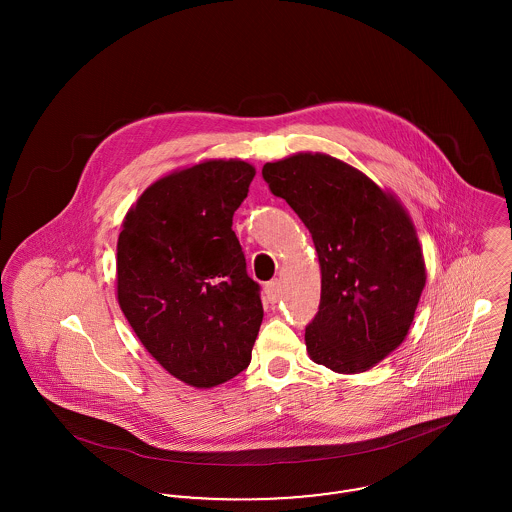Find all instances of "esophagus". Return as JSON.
Instances as JSON below:
<instances>
[{"label":"esophagus","instance_id":"1","mask_svg":"<svg viewBox=\"0 0 512 512\" xmlns=\"http://www.w3.org/2000/svg\"><path fill=\"white\" fill-rule=\"evenodd\" d=\"M265 293L270 303H276L280 297V280H270L265 284Z\"/></svg>","mask_w":512,"mask_h":512}]
</instances>
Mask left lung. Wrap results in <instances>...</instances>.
<instances>
[{"label": "left lung", "mask_w": 512, "mask_h": 512, "mask_svg": "<svg viewBox=\"0 0 512 512\" xmlns=\"http://www.w3.org/2000/svg\"><path fill=\"white\" fill-rule=\"evenodd\" d=\"M263 178L317 249L322 286L305 328L309 357L341 374L365 372L407 338L426 284L413 220L395 195L324 153L267 163Z\"/></svg>", "instance_id": "left-lung-1"}]
</instances>
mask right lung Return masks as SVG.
Returning a JSON list of instances; mask_svg holds the SVG:
<instances>
[{"instance_id":"1","label":"right lung","mask_w":512,"mask_h":512,"mask_svg":"<svg viewBox=\"0 0 512 512\" xmlns=\"http://www.w3.org/2000/svg\"><path fill=\"white\" fill-rule=\"evenodd\" d=\"M255 176L240 159L171 172L126 213L117 242V299L151 357L194 388H213L251 363L263 322L232 230Z\"/></svg>"}]
</instances>
